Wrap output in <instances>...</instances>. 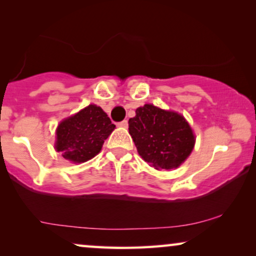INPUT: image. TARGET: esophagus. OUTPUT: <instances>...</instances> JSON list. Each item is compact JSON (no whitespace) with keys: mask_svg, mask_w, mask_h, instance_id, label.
I'll use <instances>...</instances> for the list:
<instances>
[{"mask_svg":"<svg viewBox=\"0 0 256 256\" xmlns=\"http://www.w3.org/2000/svg\"><path fill=\"white\" fill-rule=\"evenodd\" d=\"M118 127H121V128H128V121L124 120V121L118 122Z\"/></svg>","mask_w":256,"mask_h":256,"instance_id":"1","label":"esophagus"}]
</instances>
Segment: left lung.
Wrapping results in <instances>:
<instances>
[{"mask_svg": "<svg viewBox=\"0 0 256 256\" xmlns=\"http://www.w3.org/2000/svg\"><path fill=\"white\" fill-rule=\"evenodd\" d=\"M129 134L140 156L155 169H174L194 146V132L183 115L144 104L129 118Z\"/></svg>", "mask_w": 256, "mask_h": 256, "instance_id": "8db88e82", "label": "left lung"}]
</instances>
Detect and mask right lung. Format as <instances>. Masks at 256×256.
Instances as JSON below:
<instances>
[{
	"instance_id": "1",
	"label": "right lung",
	"mask_w": 256,
	"mask_h": 256,
	"mask_svg": "<svg viewBox=\"0 0 256 256\" xmlns=\"http://www.w3.org/2000/svg\"><path fill=\"white\" fill-rule=\"evenodd\" d=\"M114 128L101 107L90 104L59 124L56 150L70 162L84 163L100 152Z\"/></svg>"
}]
</instances>
